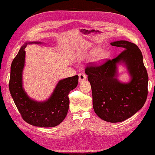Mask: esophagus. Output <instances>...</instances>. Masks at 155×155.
<instances>
[{"label": "esophagus", "mask_w": 155, "mask_h": 155, "mask_svg": "<svg viewBox=\"0 0 155 155\" xmlns=\"http://www.w3.org/2000/svg\"><path fill=\"white\" fill-rule=\"evenodd\" d=\"M87 79V76L85 74H84L83 73H81L79 74V83H81V81L85 80V79Z\"/></svg>", "instance_id": "esophagus-1"}]
</instances>
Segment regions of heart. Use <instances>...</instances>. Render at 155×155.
Listing matches in <instances>:
<instances>
[{
  "label": "heart",
  "mask_w": 155,
  "mask_h": 155,
  "mask_svg": "<svg viewBox=\"0 0 155 155\" xmlns=\"http://www.w3.org/2000/svg\"><path fill=\"white\" fill-rule=\"evenodd\" d=\"M100 53V50L97 48V49H95L93 50V51L92 52V55H97Z\"/></svg>",
  "instance_id": "b5f03b06"
}]
</instances>
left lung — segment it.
Segmentation results:
<instances>
[{
    "label": "left lung",
    "mask_w": 155,
    "mask_h": 155,
    "mask_svg": "<svg viewBox=\"0 0 155 155\" xmlns=\"http://www.w3.org/2000/svg\"><path fill=\"white\" fill-rule=\"evenodd\" d=\"M110 45L124 50L112 60L87 67L85 74L91 85L96 114L103 120L117 123L129 118L143 106L147 96L148 75L137 45L123 40ZM119 64L128 70L129 82L117 78Z\"/></svg>",
    "instance_id": "1"
}]
</instances>
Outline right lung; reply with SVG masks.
I'll use <instances>...</instances> for the list:
<instances>
[{
	"instance_id": "add662e5",
	"label": "right lung",
	"mask_w": 155,
	"mask_h": 155,
	"mask_svg": "<svg viewBox=\"0 0 155 155\" xmlns=\"http://www.w3.org/2000/svg\"><path fill=\"white\" fill-rule=\"evenodd\" d=\"M41 42H26L21 46L11 65L9 89L14 103L26 122L41 127H52L60 124L66 117L69 108L68 94L78 84V76L60 79L48 100L37 101L30 98L23 88L22 72L25 64L28 44Z\"/></svg>"
}]
</instances>
